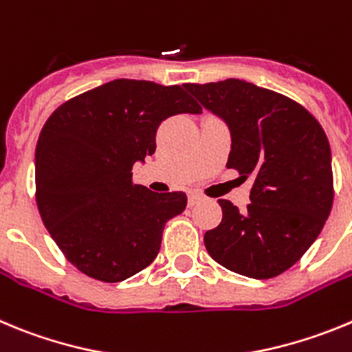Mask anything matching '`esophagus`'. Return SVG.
<instances>
[{"mask_svg": "<svg viewBox=\"0 0 352 352\" xmlns=\"http://www.w3.org/2000/svg\"><path fill=\"white\" fill-rule=\"evenodd\" d=\"M202 201V195H199V193H190L188 195V206L192 208V206L199 204V202Z\"/></svg>", "mask_w": 352, "mask_h": 352, "instance_id": "esophagus-1", "label": "esophagus"}]
</instances>
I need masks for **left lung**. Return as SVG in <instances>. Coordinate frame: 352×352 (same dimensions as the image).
I'll list each match as a JSON object with an SVG mask.
<instances>
[{
	"instance_id": "1",
	"label": "left lung",
	"mask_w": 352,
	"mask_h": 352,
	"mask_svg": "<svg viewBox=\"0 0 352 352\" xmlns=\"http://www.w3.org/2000/svg\"><path fill=\"white\" fill-rule=\"evenodd\" d=\"M185 89L228 125V169L253 179L246 211L218 201L223 218L204 234L206 250L241 276H279L318 239L333 204L323 127L293 99L244 80L185 83Z\"/></svg>"
}]
</instances>
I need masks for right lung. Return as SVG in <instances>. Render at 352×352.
<instances>
[{"mask_svg": "<svg viewBox=\"0 0 352 352\" xmlns=\"http://www.w3.org/2000/svg\"><path fill=\"white\" fill-rule=\"evenodd\" d=\"M202 113L179 85L113 80L60 104L34 153L36 204L67 262L102 283L146 269L167 221L185 211L183 192L132 183V166L155 153L166 118Z\"/></svg>", "mask_w": 352, "mask_h": 352, "instance_id": "1", "label": "right lung"}]
</instances>
